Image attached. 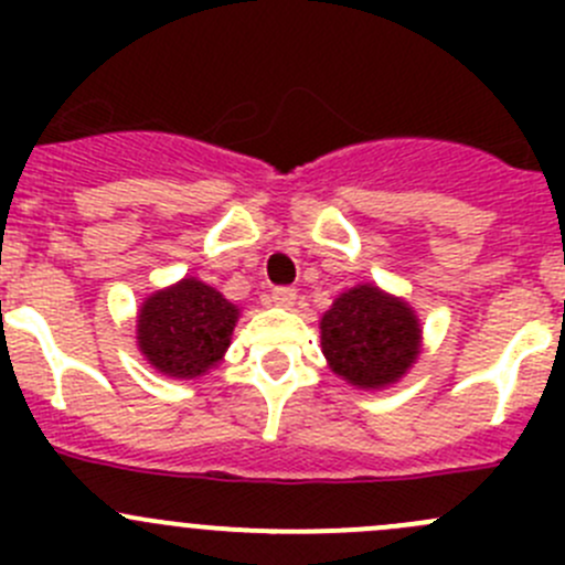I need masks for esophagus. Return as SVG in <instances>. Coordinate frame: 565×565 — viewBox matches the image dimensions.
Returning <instances> with one entry per match:
<instances>
[{"label": "esophagus", "instance_id": "1", "mask_svg": "<svg viewBox=\"0 0 565 565\" xmlns=\"http://www.w3.org/2000/svg\"><path fill=\"white\" fill-rule=\"evenodd\" d=\"M295 298H298V289H292V287H273L270 289V300L276 306H284V309H289V306L295 303Z\"/></svg>", "mask_w": 565, "mask_h": 565}]
</instances>
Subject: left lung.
Returning <instances> with one entry per match:
<instances>
[{
	"mask_svg": "<svg viewBox=\"0 0 565 565\" xmlns=\"http://www.w3.org/2000/svg\"><path fill=\"white\" fill-rule=\"evenodd\" d=\"M319 328L330 369L361 388L396 383L418 358V319L372 284L335 298Z\"/></svg>",
	"mask_w": 565,
	"mask_h": 565,
	"instance_id": "8db88e82",
	"label": "left lung"
}]
</instances>
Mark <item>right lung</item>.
I'll return each instance as SVG.
<instances>
[{"label":"right lung","mask_w":565,"mask_h":565,"mask_svg":"<svg viewBox=\"0 0 565 565\" xmlns=\"http://www.w3.org/2000/svg\"><path fill=\"white\" fill-rule=\"evenodd\" d=\"M237 322V309L196 278L145 300L139 315L141 352L169 377H199L221 361Z\"/></svg>","instance_id":"add662e5"}]
</instances>
